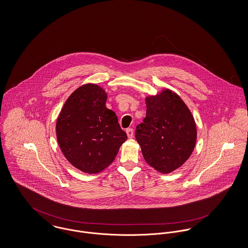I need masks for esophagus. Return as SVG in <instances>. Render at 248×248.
<instances>
[{
    "label": "esophagus",
    "mask_w": 248,
    "mask_h": 248,
    "mask_svg": "<svg viewBox=\"0 0 248 248\" xmlns=\"http://www.w3.org/2000/svg\"><path fill=\"white\" fill-rule=\"evenodd\" d=\"M126 134H127V137H128V138H130V139L133 138V129H132V128H127V129H126Z\"/></svg>",
    "instance_id": "1"
}]
</instances>
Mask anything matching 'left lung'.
Segmentation results:
<instances>
[{"label": "left lung", "mask_w": 248, "mask_h": 248, "mask_svg": "<svg viewBox=\"0 0 248 248\" xmlns=\"http://www.w3.org/2000/svg\"><path fill=\"white\" fill-rule=\"evenodd\" d=\"M145 103L146 117L136 128V140L145 161L169 173L182 166L194 149V118L183 100L168 89L147 96Z\"/></svg>", "instance_id": "obj_1"}]
</instances>
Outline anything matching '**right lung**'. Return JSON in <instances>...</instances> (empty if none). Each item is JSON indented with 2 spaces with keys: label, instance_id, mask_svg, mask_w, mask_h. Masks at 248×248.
Returning <instances> with one entry per match:
<instances>
[{
  "label": "right lung",
  "instance_id": "obj_1",
  "mask_svg": "<svg viewBox=\"0 0 248 248\" xmlns=\"http://www.w3.org/2000/svg\"><path fill=\"white\" fill-rule=\"evenodd\" d=\"M107 98L100 86L82 85L69 96L57 118L61 151L73 166L87 173L109 166L127 139L114 111L107 108Z\"/></svg>",
  "mask_w": 248,
  "mask_h": 248
}]
</instances>
